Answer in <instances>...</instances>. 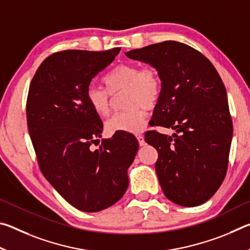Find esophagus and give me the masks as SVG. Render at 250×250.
<instances>
[{
    "label": "esophagus",
    "mask_w": 250,
    "mask_h": 250,
    "mask_svg": "<svg viewBox=\"0 0 250 250\" xmlns=\"http://www.w3.org/2000/svg\"><path fill=\"white\" fill-rule=\"evenodd\" d=\"M137 139H138V141H139V146H143L146 145V141H145V138H143V135H138Z\"/></svg>",
    "instance_id": "obj_1"
}]
</instances>
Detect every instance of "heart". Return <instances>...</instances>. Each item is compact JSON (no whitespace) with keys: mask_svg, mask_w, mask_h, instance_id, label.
I'll use <instances>...</instances> for the list:
<instances>
[{"mask_svg":"<svg viewBox=\"0 0 250 250\" xmlns=\"http://www.w3.org/2000/svg\"><path fill=\"white\" fill-rule=\"evenodd\" d=\"M107 90L91 84L87 88L86 100L97 115L105 117L111 107V97L125 91L124 107L105 124L110 134L139 133L146 125L147 109L154 108L162 92V80L153 68L141 69L135 64H121L104 76Z\"/></svg>","mask_w":250,"mask_h":250,"instance_id":"heart-1","label":"heart"}]
</instances>
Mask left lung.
<instances>
[{
  "label": "left lung",
  "mask_w": 250,
  "mask_h": 250,
  "mask_svg": "<svg viewBox=\"0 0 250 250\" xmlns=\"http://www.w3.org/2000/svg\"><path fill=\"white\" fill-rule=\"evenodd\" d=\"M125 54L153 67L162 80L151 121L175 132L149 131L146 142L158 151L155 171L164 195L181 206L203 204L225 179L232 138L221 76L204 55L180 42L167 41Z\"/></svg>",
  "instance_id": "8db88e82"
}]
</instances>
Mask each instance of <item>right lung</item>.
I'll return each mask as SVG.
<instances>
[{
    "instance_id": "add662e5",
    "label": "right lung",
    "mask_w": 250,
    "mask_h": 250,
    "mask_svg": "<svg viewBox=\"0 0 250 250\" xmlns=\"http://www.w3.org/2000/svg\"><path fill=\"white\" fill-rule=\"evenodd\" d=\"M120 48L105 52L64 50L42 62L29 86V137L45 179L76 208H108L125 195L128 168L139 149L132 134L103 139L104 125L86 100L92 78L115 61Z\"/></svg>"
}]
</instances>
